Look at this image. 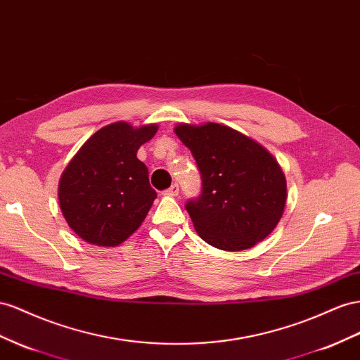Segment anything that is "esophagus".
Returning a JSON list of instances; mask_svg holds the SVG:
<instances>
[{
    "label": "esophagus",
    "instance_id": "1",
    "mask_svg": "<svg viewBox=\"0 0 360 360\" xmlns=\"http://www.w3.org/2000/svg\"><path fill=\"white\" fill-rule=\"evenodd\" d=\"M179 192H180L179 184H177V183H174L171 188H168L167 191H163V195H167V197H177V195H179Z\"/></svg>",
    "mask_w": 360,
    "mask_h": 360
}]
</instances>
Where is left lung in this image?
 Listing matches in <instances>:
<instances>
[{
	"mask_svg": "<svg viewBox=\"0 0 360 360\" xmlns=\"http://www.w3.org/2000/svg\"><path fill=\"white\" fill-rule=\"evenodd\" d=\"M174 131L201 174V195L186 202L201 239L226 251L264 240L278 224L288 197L285 174L273 154L217 122L179 124Z\"/></svg>",
	"mask_w": 360,
	"mask_h": 360,
	"instance_id": "obj_1",
	"label": "left lung"
}]
</instances>
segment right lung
Returning a JSON list of instances; mask_svg holds the SVG:
<instances>
[{"instance_id":"add662e5","label":"right lung","mask_w":360,"mask_h":360,"mask_svg":"<svg viewBox=\"0 0 360 360\" xmlns=\"http://www.w3.org/2000/svg\"><path fill=\"white\" fill-rule=\"evenodd\" d=\"M158 129V124H109L68 163L59 181V204L68 226L83 240L116 247L139 229L158 193L136 154Z\"/></svg>"}]
</instances>
